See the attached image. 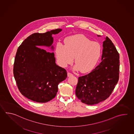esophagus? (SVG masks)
I'll list each match as a JSON object with an SVG mask.
<instances>
[{"label":"esophagus","instance_id":"34e87169","mask_svg":"<svg viewBox=\"0 0 134 134\" xmlns=\"http://www.w3.org/2000/svg\"><path fill=\"white\" fill-rule=\"evenodd\" d=\"M72 75H73V74H71V72H68V74H67V76H68V77L71 76H72Z\"/></svg>","mask_w":134,"mask_h":134}]
</instances>
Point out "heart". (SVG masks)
<instances>
[{
    "instance_id": "b5f03b06",
    "label": "heart",
    "mask_w": 134,
    "mask_h": 134,
    "mask_svg": "<svg viewBox=\"0 0 134 134\" xmlns=\"http://www.w3.org/2000/svg\"><path fill=\"white\" fill-rule=\"evenodd\" d=\"M55 53L59 65L65 67L72 63L74 57L75 70L82 72L92 70L98 62L102 53L99 43L92 41L82 34L69 36L64 41V45L57 43Z\"/></svg>"
}]
</instances>
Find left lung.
<instances>
[{
	"instance_id": "8db88e82",
	"label": "left lung",
	"mask_w": 134,
	"mask_h": 134,
	"mask_svg": "<svg viewBox=\"0 0 134 134\" xmlns=\"http://www.w3.org/2000/svg\"><path fill=\"white\" fill-rule=\"evenodd\" d=\"M103 46L101 63L89 74L78 78L76 96L82 103L88 105L98 104L108 98L119 80L118 51L107 37Z\"/></svg>"
}]
</instances>
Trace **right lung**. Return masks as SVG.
Instances as JSON below:
<instances>
[{
  "instance_id": "obj_1",
  "label": "right lung",
  "mask_w": 134,
  "mask_h": 134,
  "mask_svg": "<svg viewBox=\"0 0 134 134\" xmlns=\"http://www.w3.org/2000/svg\"><path fill=\"white\" fill-rule=\"evenodd\" d=\"M62 30L58 29L46 33H33L22 42L17 49L13 74L20 92L26 98L37 103H46L54 98L59 83L65 79V69L55 63L52 34Z\"/></svg>"
}]
</instances>
